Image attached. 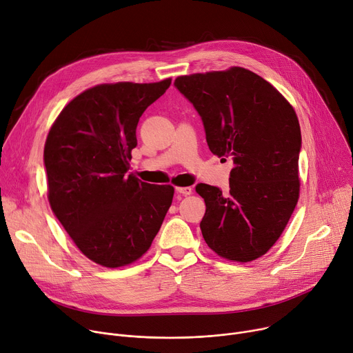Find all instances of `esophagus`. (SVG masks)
Returning a JSON list of instances; mask_svg holds the SVG:
<instances>
[{
  "mask_svg": "<svg viewBox=\"0 0 353 353\" xmlns=\"http://www.w3.org/2000/svg\"><path fill=\"white\" fill-rule=\"evenodd\" d=\"M176 191L181 196H190L191 193H193V188L191 187H176Z\"/></svg>",
  "mask_w": 353,
  "mask_h": 353,
  "instance_id": "34e87169",
  "label": "esophagus"
}]
</instances>
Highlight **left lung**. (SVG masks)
<instances>
[{"mask_svg": "<svg viewBox=\"0 0 353 353\" xmlns=\"http://www.w3.org/2000/svg\"><path fill=\"white\" fill-rule=\"evenodd\" d=\"M174 87L199 112L210 150L235 165L228 194L196 185L207 207L203 236L221 258L258 259L279 239L299 201L297 115L270 83L242 68L180 76Z\"/></svg>", "mask_w": 353, "mask_h": 353, "instance_id": "8db88e82", "label": "left lung"}]
</instances>
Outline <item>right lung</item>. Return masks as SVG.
Returning <instances> with one entry per match:
<instances>
[{
  "label": "right lung",
  "mask_w": 353,
  "mask_h": 353,
  "mask_svg": "<svg viewBox=\"0 0 353 353\" xmlns=\"http://www.w3.org/2000/svg\"><path fill=\"white\" fill-rule=\"evenodd\" d=\"M170 83L95 85L63 108L49 131L43 162L52 211L77 248L101 266L139 259L172 205V185L126 174L139 118Z\"/></svg>",
  "instance_id": "add662e5"
}]
</instances>
